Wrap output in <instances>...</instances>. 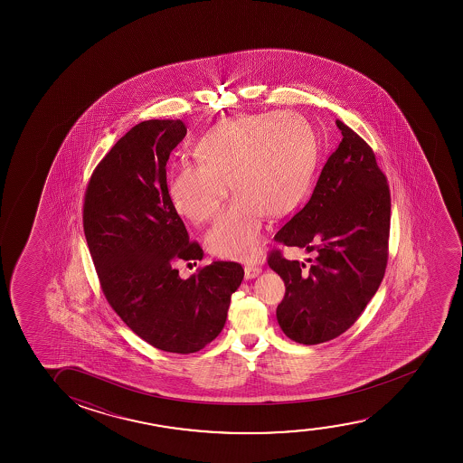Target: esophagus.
Segmentation results:
<instances>
[{
	"label": "esophagus",
	"instance_id": "1",
	"mask_svg": "<svg viewBox=\"0 0 463 463\" xmlns=\"http://www.w3.org/2000/svg\"><path fill=\"white\" fill-rule=\"evenodd\" d=\"M262 272V269L258 266H245V279H253L260 275V273Z\"/></svg>",
	"mask_w": 463,
	"mask_h": 463
}]
</instances>
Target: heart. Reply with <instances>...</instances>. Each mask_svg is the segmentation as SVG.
Instances as JSON below:
<instances>
[{
  "mask_svg": "<svg viewBox=\"0 0 463 463\" xmlns=\"http://www.w3.org/2000/svg\"><path fill=\"white\" fill-rule=\"evenodd\" d=\"M199 159H182L167 175L174 209L196 224L215 218L207 247L222 260H253L264 218L289 215L310 190L317 146L310 125L296 114L250 115L212 129L197 144Z\"/></svg>",
  "mask_w": 463,
  "mask_h": 463,
  "instance_id": "1",
  "label": "heart"
}]
</instances>
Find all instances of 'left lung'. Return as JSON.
I'll return each instance as SVG.
<instances>
[{"mask_svg": "<svg viewBox=\"0 0 463 463\" xmlns=\"http://www.w3.org/2000/svg\"><path fill=\"white\" fill-rule=\"evenodd\" d=\"M343 139L317 178L310 201L275 234L286 247L313 253L310 264L279 250L269 267L286 286L279 327L294 342H329L353 326L378 291L387 264L391 193L374 153L336 120Z\"/></svg>", "mask_w": 463, "mask_h": 463, "instance_id": "1", "label": "left lung"}]
</instances>
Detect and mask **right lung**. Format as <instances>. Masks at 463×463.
Segmentation results:
<instances>
[{"instance_id": "obj_1", "label": "right lung", "mask_w": 463, "mask_h": 463, "mask_svg": "<svg viewBox=\"0 0 463 463\" xmlns=\"http://www.w3.org/2000/svg\"><path fill=\"white\" fill-rule=\"evenodd\" d=\"M184 136L182 120L131 128L96 165L83 203L85 239L109 304L136 335L177 354L215 340L243 279L231 260L178 275L180 260L203 254L167 194L165 163Z\"/></svg>"}]
</instances>
